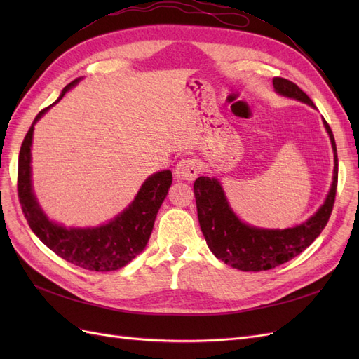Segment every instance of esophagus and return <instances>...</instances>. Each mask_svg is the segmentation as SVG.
Here are the masks:
<instances>
[{"label":"esophagus","instance_id":"34e87169","mask_svg":"<svg viewBox=\"0 0 359 359\" xmlns=\"http://www.w3.org/2000/svg\"><path fill=\"white\" fill-rule=\"evenodd\" d=\"M198 173H199V163L194 158H184L175 168V175L186 181H193L198 177Z\"/></svg>","mask_w":359,"mask_h":359}]
</instances>
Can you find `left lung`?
Returning a JSON list of instances; mask_svg holds the SVG:
<instances>
[{
    "label": "left lung",
    "mask_w": 359,
    "mask_h": 359,
    "mask_svg": "<svg viewBox=\"0 0 359 359\" xmlns=\"http://www.w3.org/2000/svg\"><path fill=\"white\" fill-rule=\"evenodd\" d=\"M273 83L278 94L314 106L310 97L292 81L274 78ZM323 124L331 137L335 156L332 186L319 211L299 226L283 231L257 229V227L248 226L238 219L231 210L219 181L208 177H199L194 181L193 189L201 229L206 244L217 259L223 260L232 268L257 273V271H266L289 262L320 235L334 208L337 180H339V169H337L339 160H337L334 135L325 119Z\"/></svg>",
    "instance_id": "obj_1"
}]
</instances>
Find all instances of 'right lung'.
<instances>
[{
	"mask_svg": "<svg viewBox=\"0 0 359 359\" xmlns=\"http://www.w3.org/2000/svg\"><path fill=\"white\" fill-rule=\"evenodd\" d=\"M79 79L64 86L58 103ZM55 103H52L53 106ZM50 106L41 109L29 127L19 151L18 196L22 212L39 240L67 262L97 273L116 271L127 265L145 248L160 206L172 184V172L163 170L151 175L140 187L128 208L115 220L93 229H66L52 223L43 214L31 187V142L34 124Z\"/></svg>",
	"mask_w": 359,
	"mask_h": 359,
	"instance_id": "obj_1",
	"label": "right lung"
}]
</instances>
